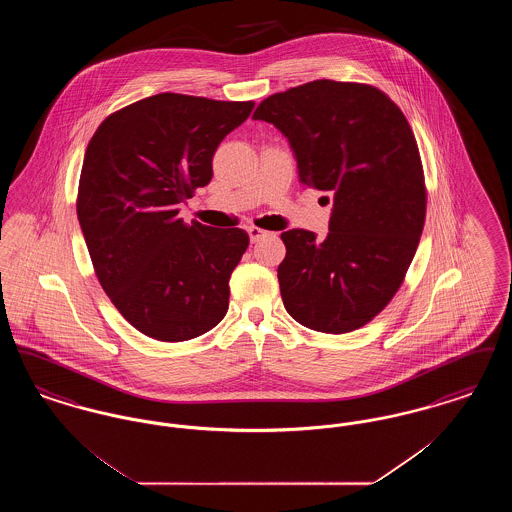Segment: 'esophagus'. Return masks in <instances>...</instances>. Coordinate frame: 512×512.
Listing matches in <instances>:
<instances>
[{
    "mask_svg": "<svg viewBox=\"0 0 512 512\" xmlns=\"http://www.w3.org/2000/svg\"><path fill=\"white\" fill-rule=\"evenodd\" d=\"M247 234H249V240H251V244H255V242H259L267 232L263 230V228H257V226H249L247 228Z\"/></svg>",
    "mask_w": 512,
    "mask_h": 512,
    "instance_id": "obj_1",
    "label": "esophagus"
}]
</instances>
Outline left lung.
Wrapping results in <instances>:
<instances>
[{
  "instance_id": "left-lung-1",
  "label": "left lung",
  "mask_w": 512,
  "mask_h": 512,
  "mask_svg": "<svg viewBox=\"0 0 512 512\" xmlns=\"http://www.w3.org/2000/svg\"><path fill=\"white\" fill-rule=\"evenodd\" d=\"M253 119L288 138L299 182L334 203L324 240L299 228L282 234L286 311L326 334L365 326L399 290L424 228V172L409 122L378 88L336 80L274 94Z\"/></svg>"
}]
</instances>
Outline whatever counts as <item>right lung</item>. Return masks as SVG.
<instances>
[{
	"label": "right lung",
	"mask_w": 512,
	"mask_h": 512,
	"mask_svg": "<svg viewBox=\"0 0 512 512\" xmlns=\"http://www.w3.org/2000/svg\"><path fill=\"white\" fill-rule=\"evenodd\" d=\"M253 107L165 92L109 115L86 147L76 215L94 270L153 340H192L228 311L249 236L184 222L178 207L211 182L217 147Z\"/></svg>",
	"instance_id": "obj_1"
}]
</instances>
